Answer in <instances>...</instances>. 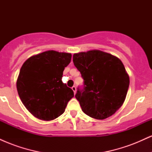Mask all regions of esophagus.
<instances>
[{"label": "esophagus", "mask_w": 152, "mask_h": 152, "mask_svg": "<svg viewBox=\"0 0 152 152\" xmlns=\"http://www.w3.org/2000/svg\"><path fill=\"white\" fill-rule=\"evenodd\" d=\"M72 88V90H73V91H74V94H76V86H73V87H72V88Z\"/></svg>", "instance_id": "34e87169"}]
</instances>
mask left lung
Returning a JSON list of instances; mask_svg holds the SVG:
<instances>
[{"mask_svg": "<svg viewBox=\"0 0 152 152\" xmlns=\"http://www.w3.org/2000/svg\"><path fill=\"white\" fill-rule=\"evenodd\" d=\"M73 61L84 82L83 90L78 89L75 95L82 111L101 120L114 114L123 105L129 86L121 61L111 53L91 50L74 53Z\"/></svg>", "mask_w": 152, "mask_h": 152, "instance_id": "obj_1", "label": "left lung"}]
</instances>
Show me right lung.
<instances>
[{"label":"right lung","mask_w":152,"mask_h":152,"mask_svg":"<svg viewBox=\"0 0 152 152\" xmlns=\"http://www.w3.org/2000/svg\"><path fill=\"white\" fill-rule=\"evenodd\" d=\"M71 53L47 50L32 56L23 64L16 81L20 100L35 117L51 121L65 111L74 96L61 81Z\"/></svg>","instance_id":"obj_1"}]
</instances>
